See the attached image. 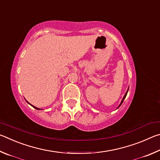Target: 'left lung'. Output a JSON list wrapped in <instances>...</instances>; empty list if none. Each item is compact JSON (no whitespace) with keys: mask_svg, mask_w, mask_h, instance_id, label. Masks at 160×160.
<instances>
[{"mask_svg":"<svg viewBox=\"0 0 160 160\" xmlns=\"http://www.w3.org/2000/svg\"><path fill=\"white\" fill-rule=\"evenodd\" d=\"M128 89H127V92H126V93H125V95H124V98H122V101H121V103H120L119 104V105L118 106V108H117V109H118L120 106H121V105L122 104V102H123V101H124V99H125V98H126V96H127V93H128Z\"/></svg>","mask_w":160,"mask_h":160,"instance_id":"1","label":"left lung"}]
</instances>
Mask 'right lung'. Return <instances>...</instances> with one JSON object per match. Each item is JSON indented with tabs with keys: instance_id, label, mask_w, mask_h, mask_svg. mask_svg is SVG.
<instances>
[{
	"instance_id": "1",
	"label": "right lung",
	"mask_w": 160,
	"mask_h": 160,
	"mask_svg": "<svg viewBox=\"0 0 160 160\" xmlns=\"http://www.w3.org/2000/svg\"><path fill=\"white\" fill-rule=\"evenodd\" d=\"M26 101H27V100H26ZM28 103H29V104L30 105H32V107L33 108H35V109H36V110H41V109H40V108H36V107H35V106H33V105H31L30 104V103L29 102H28V101H27Z\"/></svg>"
}]
</instances>
